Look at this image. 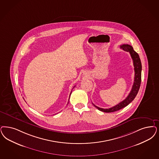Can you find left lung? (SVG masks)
Masks as SVG:
<instances>
[{
	"label": "left lung",
	"instance_id": "1",
	"mask_svg": "<svg viewBox=\"0 0 159 159\" xmlns=\"http://www.w3.org/2000/svg\"><path fill=\"white\" fill-rule=\"evenodd\" d=\"M121 49L129 52L131 56V59H133V65H134V79L133 85L132 86L131 91L127 97L124 100L120 102L119 104L116 105L115 106L109 108V109H102L96 106V105L93 104V105L98 109L106 112V113H110V112H114L116 111L119 110L123 109V107H126L129 104H130L131 102L135 98L136 96L137 93L139 92V90L140 89V84H141V79H142V63L141 60L139 57V56L137 54L134 50L133 47L129 44H123L120 46Z\"/></svg>",
	"mask_w": 159,
	"mask_h": 159
}]
</instances>
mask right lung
Listing matches in <instances>:
<instances>
[{
    "label": "right lung",
    "mask_w": 159,
    "mask_h": 159,
    "mask_svg": "<svg viewBox=\"0 0 159 159\" xmlns=\"http://www.w3.org/2000/svg\"><path fill=\"white\" fill-rule=\"evenodd\" d=\"M75 86H74L73 88H75ZM71 92H72V90H71V92H70V96H69V99H70V95H71ZM68 103H69V102H68ZM68 103H67V104H68Z\"/></svg>",
    "instance_id": "obj_1"
}]
</instances>
